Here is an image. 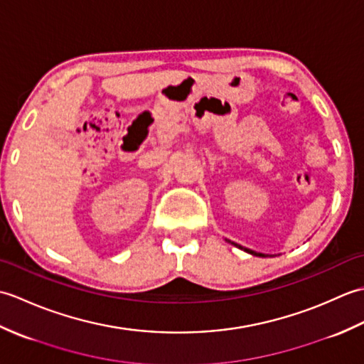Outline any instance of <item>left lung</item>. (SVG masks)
<instances>
[{
	"label": "left lung",
	"instance_id": "1",
	"mask_svg": "<svg viewBox=\"0 0 364 364\" xmlns=\"http://www.w3.org/2000/svg\"><path fill=\"white\" fill-rule=\"evenodd\" d=\"M228 242H231V241H228ZM231 244H235V242H231ZM237 249H241V250H244V252H247V253H250V255H253V257H266L264 253H257V252H253V250H250V249H245V247H241L239 244H235Z\"/></svg>",
	"mask_w": 364,
	"mask_h": 364
}]
</instances>
